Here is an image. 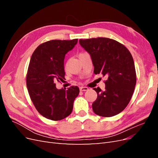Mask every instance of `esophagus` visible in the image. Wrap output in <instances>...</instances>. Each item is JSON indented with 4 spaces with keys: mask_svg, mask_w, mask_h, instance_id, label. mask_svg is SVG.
<instances>
[{
    "mask_svg": "<svg viewBox=\"0 0 158 158\" xmlns=\"http://www.w3.org/2000/svg\"><path fill=\"white\" fill-rule=\"evenodd\" d=\"M89 88H87V87H84V86H82L80 88V90L81 91V92H84V91H87L88 90Z\"/></svg>",
    "mask_w": 158,
    "mask_h": 158,
    "instance_id": "34e87169",
    "label": "esophagus"
}]
</instances>
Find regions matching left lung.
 Segmentation results:
<instances>
[{
  "label": "left lung",
  "instance_id": "1",
  "mask_svg": "<svg viewBox=\"0 0 158 158\" xmlns=\"http://www.w3.org/2000/svg\"><path fill=\"white\" fill-rule=\"evenodd\" d=\"M80 45L89 54L95 74L106 76V89L93 88L98 94L92 103L94 112L102 117H113L127 106L136 82L134 60L126 47L106 37L80 40Z\"/></svg>",
  "mask_w": 158,
  "mask_h": 158
}]
</instances>
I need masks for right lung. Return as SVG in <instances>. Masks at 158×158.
Returning <instances> with one entry per match:
<instances>
[{"label": "right lung", "mask_w": 158, "mask_h": 158, "mask_svg": "<svg viewBox=\"0 0 158 158\" xmlns=\"http://www.w3.org/2000/svg\"><path fill=\"white\" fill-rule=\"evenodd\" d=\"M78 40H51L37 47L31 55L26 84L31 101L42 116L59 121L73 111L80 90L71 86L57 89L56 82L64 80L65 55L77 44Z\"/></svg>", "instance_id": "1"}]
</instances>
